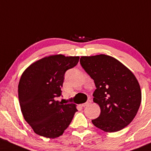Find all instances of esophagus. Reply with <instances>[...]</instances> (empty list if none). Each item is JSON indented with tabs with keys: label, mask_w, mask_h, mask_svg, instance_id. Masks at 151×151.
<instances>
[{
	"label": "esophagus",
	"mask_w": 151,
	"mask_h": 151,
	"mask_svg": "<svg viewBox=\"0 0 151 151\" xmlns=\"http://www.w3.org/2000/svg\"><path fill=\"white\" fill-rule=\"evenodd\" d=\"M91 103V100H88V101H87L86 103H83V104L81 105V106L84 108V107H86V106H88V105H90Z\"/></svg>",
	"instance_id": "34e87169"
}]
</instances>
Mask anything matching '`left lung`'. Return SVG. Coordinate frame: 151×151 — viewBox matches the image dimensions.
I'll return each mask as SVG.
<instances>
[{
	"label": "left lung",
	"mask_w": 151,
	"mask_h": 151,
	"mask_svg": "<svg viewBox=\"0 0 151 151\" xmlns=\"http://www.w3.org/2000/svg\"><path fill=\"white\" fill-rule=\"evenodd\" d=\"M80 63L93 79L96 87L93 102L101 108L99 117L92 123L106 132L124 129L135 117L141 102V88L137 78L111 56H81Z\"/></svg>",
	"instance_id": "8db88e82"
}]
</instances>
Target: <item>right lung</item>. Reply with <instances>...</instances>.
<instances>
[{
    "label": "right lung",
    "instance_id": "right-lung-1",
    "mask_svg": "<svg viewBox=\"0 0 151 151\" xmlns=\"http://www.w3.org/2000/svg\"><path fill=\"white\" fill-rule=\"evenodd\" d=\"M79 60V56L50 55L34 63L23 72L18 85L19 105L24 119L38 135L60 137L78 111L75 104H63L55 99L62 95L65 72L75 67Z\"/></svg>",
    "mask_w": 151,
    "mask_h": 151
}]
</instances>
